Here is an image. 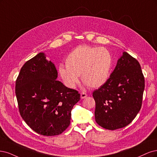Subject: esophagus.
<instances>
[{
    "label": "esophagus",
    "mask_w": 157,
    "mask_h": 157,
    "mask_svg": "<svg viewBox=\"0 0 157 157\" xmlns=\"http://www.w3.org/2000/svg\"><path fill=\"white\" fill-rule=\"evenodd\" d=\"M87 97V94H86L85 93H83V92H82V93H81V98H82V99L83 98H86Z\"/></svg>",
    "instance_id": "1"
}]
</instances>
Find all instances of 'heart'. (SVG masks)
<instances>
[{
    "label": "heart",
    "mask_w": 157,
    "mask_h": 157,
    "mask_svg": "<svg viewBox=\"0 0 157 157\" xmlns=\"http://www.w3.org/2000/svg\"><path fill=\"white\" fill-rule=\"evenodd\" d=\"M113 57L108 49L89 45H79L65 59L66 67L60 65L59 74L64 84L73 89L79 82V75L85 85L98 88L109 79L113 67Z\"/></svg>",
    "instance_id": "heart-1"
}]
</instances>
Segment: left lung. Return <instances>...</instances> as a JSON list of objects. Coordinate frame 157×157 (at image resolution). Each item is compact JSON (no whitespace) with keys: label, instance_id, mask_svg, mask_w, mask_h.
<instances>
[{"label":"left lung","instance_id":"left-lung-1","mask_svg":"<svg viewBox=\"0 0 157 157\" xmlns=\"http://www.w3.org/2000/svg\"><path fill=\"white\" fill-rule=\"evenodd\" d=\"M144 88L139 62L123 52L107 82L93 93L96 122L111 130L129 124L141 109Z\"/></svg>","mask_w":157,"mask_h":157}]
</instances>
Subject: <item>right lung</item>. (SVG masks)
<instances>
[{
    "label": "right lung",
    "instance_id": "obj_1",
    "mask_svg": "<svg viewBox=\"0 0 157 157\" xmlns=\"http://www.w3.org/2000/svg\"><path fill=\"white\" fill-rule=\"evenodd\" d=\"M57 71L44 53L24 64L16 82L20 115L39 134L59 135L70 123L73 106L80 100L78 90L57 81Z\"/></svg>",
    "mask_w": 157,
    "mask_h": 157
}]
</instances>
